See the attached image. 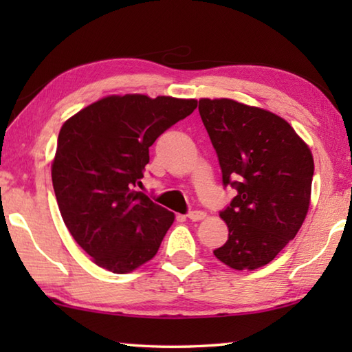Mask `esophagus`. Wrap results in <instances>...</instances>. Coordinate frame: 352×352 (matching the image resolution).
Wrapping results in <instances>:
<instances>
[{
  "instance_id": "obj_1",
  "label": "esophagus",
  "mask_w": 352,
  "mask_h": 352,
  "mask_svg": "<svg viewBox=\"0 0 352 352\" xmlns=\"http://www.w3.org/2000/svg\"><path fill=\"white\" fill-rule=\"evenodd\" d=\"M188 217L192 220V222H199V220H204L206 217V212H204V211H190L188 214Z\"/></svg>"
}]
</instances>
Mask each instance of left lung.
Wrapping results in <instances>:
<instances>
[{
	"label": "left lung",
	"mask_w": 352,
	"mask_h": 352,
	"mask_svg": "<svg viewBox=\"0 0 352 352\" xmlns=\"http://www.w3.org/2000/svg\"><path fill=\"white\" fill-rule=\"evenodd\" d=\"M222 182L236 197L220 211L228 241L214 256L234 270L269 264L294 239L311 204L314 158L287 121L233 99H200Z\"/></svg>",
	"instance_id": "1"
}]
</instances>
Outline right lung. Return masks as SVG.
Here are the masks:
<instances>
[{
    "instance_id": "right-lung-1",
    "label": "right lung",
    "mask_w": 352,
    "mask_h": 352,
    "mask_svg": "<svg viewBox=\"0 0 352 352\" xmlns=\"http://www.w3.org/2000/svg\"><path fill=\"white\" fill-rule=\"evenodd\" d=\"M195 109V99L107 96L62 126L52 186L65 225L96 265L122 275L157 254L174 212L135 188L148 147Z\"/></svg>"
}]
</instances>
